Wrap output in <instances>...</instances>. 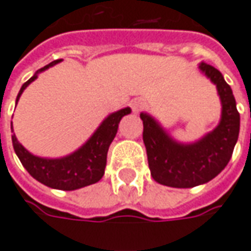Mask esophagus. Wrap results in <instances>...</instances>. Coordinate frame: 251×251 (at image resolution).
Instances as JSON below:
<instances>
[{
    "mask_svg": "<svg viewBox=\"0 0 251 251\" xmlns=\"http://www.w3.org/2000/svg\"><path fill=\"white\" fill-rule=\"evenodd\" d=\"M130 107L133 109V112H139L142 111L144 107H146V101L142 99H134L132 102H130Z\"/></svg>",
    "mask_w": 251,
    "mask_h": 251,
    "instance_id": "34e87169",
    "label": "esophagus"
}]
</instances>
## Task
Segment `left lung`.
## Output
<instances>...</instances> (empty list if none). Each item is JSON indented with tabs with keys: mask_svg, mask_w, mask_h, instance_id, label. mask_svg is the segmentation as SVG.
Returning <instances> with one entry per match:
<instances>
[{
	"mask_svg": "<svg viewBox=\"0 0 251 251\" xmlns=\"http://www.w3.org/2000/svg\"><path fill=\"white\" fill-rule=\"evenodd\" d=\"M199 69L215 86L222 104L218 126L199 142L174 140L150 115L142 112L143 142L155 182L169 187H195L210 182L228 165L238 142L240 115L232 89L218 69L201 62Z\"/></svg>",
	"mask_w": 251,
	"mask_h": 251,
	"instance_id": "8db88e82",
	"label": "left lung"
}]
</instances>
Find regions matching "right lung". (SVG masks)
Wrapping results in <instances>:
<instances>
[{
	"label": "right lung",
	"mask_w": 251,
	"mask_h": 251,
	"mask_svg": "<svg viewBox=\"0 0 251 251\" xmlns=\"http://www.w3.org/2000/svg\"><path fill=\"white\" fill-rule=\"evenodd\" d=\"M58 62H61V59L52 61L51 64L39 69L27 82L23 83L21 91L16 97V104L23 90L33 80L37 79L40 72L46 71L50 66L56 65ZM127 114H130V108L119 109L108 115L80 149L62 158H41L37 155H33L18 142L15 133L12 134L13 150L26 171L36 180H39L40 183L59 190H76L84 186L93 185L102 177L104 169L107 165V152H108L109 144L112 143L117 134L121 119ZM11 129H12V122H11Z\"/></svg>",
	"instance_id": "obj_1"
}]
</instances>
